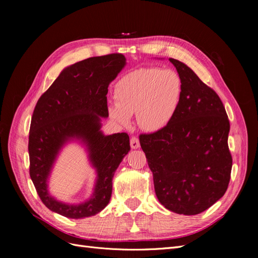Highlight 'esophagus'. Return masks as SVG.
Returning <instances> with one entry per match:
<instances>
[{"label":"esophagus","mask_w":258,"mask_h":258,"mask_svg":"<svg viewBox=\"0 0 258 258\" xmlns=\"http://www.w3.org/2000/svg\"><path fill=\"white\" fill-rule=\"evenodd\" d=\"M130 145L132 148H139L140 147V141H139V138L137 137H132L130 139Z\"/></svg>","instance_id":"esophagus-1"}]
</instances>
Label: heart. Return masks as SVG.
Instances as JSON below:
<instances>
[{"mask_svg": "<svg viewBox=\"0 0 258 258\" xmlns=\"http://www.w3.org/2000/svg\"><path fill=\"white\" fill-rule=\"evenodd\" d=\"M182 89L181 77L172 70H135L120 77L115 84L116 105L108 108V114L122 126H128L130 116L137 114L139 126L143 130H162L177 111Z\"/></svg>", "mask_w": 258, "mask_h": 258, "instance_id": "1", "label": "heart"}]
</instances>
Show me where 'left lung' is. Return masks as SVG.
<instances>
[{
    "label": "left lung",
    "mask_w": 258,
    "mask_h": 258,
    "mask_svg": "<svg viewBox=\"0 0 258 258\" xmlns=\"http://www.w3.org/2000/svg\"><path fill=\"white\" fill-rule=\"evenodd\" d=\"M169 61L182 81L178 108L166 128L140 135V144L160 204L177 214L196 215L227 190L230 124L217 93L183 62Z\"/></svg>",
    "instance_id": "1"
}]
</instances>
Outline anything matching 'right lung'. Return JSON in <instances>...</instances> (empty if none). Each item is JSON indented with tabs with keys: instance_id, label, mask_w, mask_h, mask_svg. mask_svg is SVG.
Instances as JSON below:
<instances>
[{
	"instance_id": "obj_1",
	"label": "right lung",
	"mask_w": 258,
	"mask_h": 258,
	"mask_svg": "<svg viewBox=\"0 0 258 258\" xmlns=\"http://www.w3.org/2000/svg\"><path fill=\"white\" fill-rule=\"evenodd\" d=\"M126 66L121 53L91 57L66 68L38 99L29 134L30 176L43 204L68 218L89 217L101 212L111 199L116 169L130 151L126 132L104 136L101 117H107V88ZM88 146L97 171L92 198L67 205L51 197L48 176L60 147L71 139Z\"/></svg>"
}]
</instances>
